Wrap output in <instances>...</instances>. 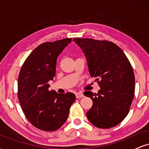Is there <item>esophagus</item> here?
<instances>
[{"label":"esophagus","mask_w":149,"mask_h":149,"mask_svg":"<svg viewBox=\"0 0 149 149\" xmlns=\"http://www.w3.org/2000/svg\"><path fill=\"white\" fill-rule=\"evenodd\" d=\"M76 98L79 99V98H82V97H84V95H83V94L82 93V92H78L76 93Z\"/></svg>","instance_id":"34e87169"}]
</instances>
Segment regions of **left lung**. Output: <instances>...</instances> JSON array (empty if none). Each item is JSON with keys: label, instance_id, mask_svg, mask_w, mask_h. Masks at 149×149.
<instances>
[{"label": "left lung", "instance_id": "8db88e82", "mask_svg": "<svg viewBox=\"0 0 149 149\" xmlns=\"http://www.w3.org/2000/svg\"><path fill=\"white\" fill-rule=\"evenodd\" d=\"M83 50L90 76L100 87L98 93L85 91L93 102L86 116L99 128L115 127L127 116L134 96V75L130 63L118 45L107 40L73 38Z\"/></svg>", "mask_w": 149, "mask_h": 149}]
</instances>
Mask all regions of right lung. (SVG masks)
<instances>
[{
  "label": "right lung",
  "mask_w": 149,
  "mask_h": 149,
  "mask_svg": "<svg viewBox=\"0 0 149 149\" xmlns=\"http://www.w3.org/2000/svg\"><path fill=\"white\" fill-rule=\"evenodd\" d=\"M71 38L40 44L31 52L18 77V99L24 113L34 127L55 131L64 124L76 96L49 91L48 82L56 74L58 56Z\"/></svg>",
  "instance_id": "1"
}]
</instances>
